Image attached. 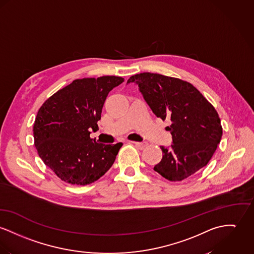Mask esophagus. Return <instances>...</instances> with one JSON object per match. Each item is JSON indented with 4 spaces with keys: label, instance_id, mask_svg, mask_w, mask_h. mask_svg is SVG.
Segmentation results:
<instances>
[{
    "label": "esophagus",
    "instance_id": "obj_1",
    "mask_svg": "<svg viewBox=\"0 0 254 254\" xmlns=\"http://www.w3.org/2000/svg\"><path fill=\"white\" fill-rule=\"evenodd\" d=\"M132 144H134L135 146H137L140 150H143V149H145L146 148V146H147V144L146 143H141V142H135V141H130Z\"/></svg>",
    "mask_w": 254,
    "mask_h": 254
}]
</instances>
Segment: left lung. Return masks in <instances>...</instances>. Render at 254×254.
<instances>
[{
  "label": "left lung",
  "mask_w": 254,
  "mask_h": 254,
  "mask_svg": "<svg viewBox=\"0 0 254 254\" xmlns=\"http://www.w3.org/2000/svg\"><path fill=\"white\" fill-rule=\"evenodd\" d=\"M139 87L156 117L170 120L171 148L160 147L162 159L154 170L171 182H180L203 168L215 154L222 136L215 107L195 87L184 80L158 73L132 75L127 83Z\"/></svg>",
  "instance_id": "left-lung-1"
}]
</instances>
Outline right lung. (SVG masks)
<instances>
[{
	"instance_id": "right-lung-1",
	"label": "right lung",
	"mask_w": 254,
	"mask_h": 254,
	"mask_svg": "<svg viewBox=\"0 0 254 254\" xmlns=\"http://www.w3.org/2000/svg\"><path fill=\"white\" fill-rule=\"evenodd\" d=\"M124 81L119 76L76 79L40 106L33 129L35 146L62 181L90 185L113 165L123 143H98L90 129H98L105 99Z\"/></svg>"
}]
</instances>
